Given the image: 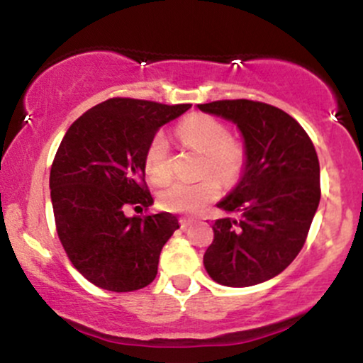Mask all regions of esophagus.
Returning a JSON list of instances; mask_svg holds the SVG:
<instances>
[{"mask_svg": "<svg viewBox=\"0 0 363 363\" xmlns=\"http://www.w3.org/2000/svg\"><path fill=\"white\" fill-rule=\"evenodd\" d=\"M179 223H181V228H189L191 225H193V220H191V218H181V220H179Z\"/></svg>", "mask_w": 363, "mask_h": 363, "instance_id": "1", "label": "esophagus"}]
</instances>
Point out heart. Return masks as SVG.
<instances>
[{
    "mask_svg": "<svg viewBox=\"0 0 363 363\" xmlns=\"http://www.w3.org/2000/svg\"><path fill=\"white\" fill-rule=\"evenodd\" d=\"M176 133L184 147L203 153L199 176L207 177L194 184L174 182L167 186L158 193V205L174 213H198L220 194L218 180L234 184L240 177L245 152L239 141L230 138L227 126L211 116H187L179 123ZM145 174L157 186L170 181L169 143L162 133L150 140L145 152Z\"/></svg>",
    "mask_w": 363,
    "mask_h": 363,
    "instance_id": "b5f03b06",
    "label": "heart"
}]
</instances>
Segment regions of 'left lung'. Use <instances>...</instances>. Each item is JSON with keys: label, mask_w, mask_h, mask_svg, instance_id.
I'll return each mask as SVG.
<instances>
[{"label": "left lung", "mask_w": 363, "mask_h": 363, "mask_svg": "<svg viewBox=\"0 0 363 363\" xmlns=\"http://www.w3.org/2000/svg\"><path fill=\"white\" fill-rule=\"evenodd\" d=\"M206 114L232 121L244 138L239 182L218 208L235 216L213 223L205 269L225 286H252L280 274L297 257L320 199L314 145L291 116L269 104H198Z\"/></svg>", "instance_id": "left-lung-1"}]
</instances>
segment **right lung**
Returning a JSON list of instances; mask_svg holds the SVG:
<instances>
[{
    "label": "right lung",
    "mask_w": 363,
    "mask_h": 363,
    "mask_svg": "<svg viewBox=\"0 0 363 363\" xmlns=\"http://www.w3.org/2000/svg\"><path fill=\"white\" fill-rule=\"evenodd\" d=\"M189 107L116 97L66 131L49 177L54 220L69 261L95 286L133 291L155 280L177 216H126V208L153 205L145 152L158 129Z\"/></svg>",
    "instance_id": "right-lung-1"
}]
</instances>
